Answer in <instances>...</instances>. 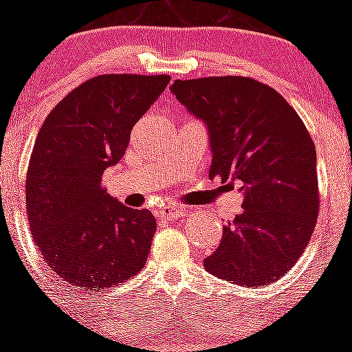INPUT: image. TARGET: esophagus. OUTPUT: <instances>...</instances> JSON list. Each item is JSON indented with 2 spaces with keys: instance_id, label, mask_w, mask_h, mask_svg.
<instances>
[{
  "instance_id": "esophagus-1",
  "label": "esophagus",
  "mask_w": 352,
  "mask_h": 352,
  "mask_svg": "<svg viewBox=\"0 0 352 352\" xmlns=\"http://www.w3.org/2000/svg\"><path fill=\"white\" fill-rule=\"evenodd\" d=\"M158 214H160V217H164V219H176V217H183V214H186V210L183 206L170 204V206L162 208V210L158 211Z\"/></svg>"
}]
</instances>
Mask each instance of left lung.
<instances>
[{
  "label": "left lung",
  "instance_id": "1",
  "mask_svg": "<svg viewBox=\"0 0 352 352\" xmlns=\"http://www.w3.org/2000/svg\"><path fill=\"white\" fill-rule=\"evenodd\" d=\"M179 104L210 132V178L239 185L243 211L223 227L204 268L232 284L266 287L296 264L319 214L316 146L284 96L250 77L176 79Z\"/></svg>",
  "mask_w": 352,
  "mask_h": 352
}]
</instances>
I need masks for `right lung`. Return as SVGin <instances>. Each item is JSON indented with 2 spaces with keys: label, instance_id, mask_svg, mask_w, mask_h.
Listing matches in <instances>:
<instances>
[{
  "label": "right lung",
  "instance_id": "right-lung-1",
  "mask_svg": "<svg viewBox=\"0 0 352 352\" xmlns=\"http://www.w3.org/2000/svg\"><path fill=\"white\" fill-rule=\"evenodd\" d=\"M169 76L104 74L68 93L36 135L26 176L31 236L56 275L100 292L138 275L157 220L105 194L102 174L123 158L133 125Z\"/></svg>",
  "mask_w": 352,
  "mask_h": 352
}]
</instances>
